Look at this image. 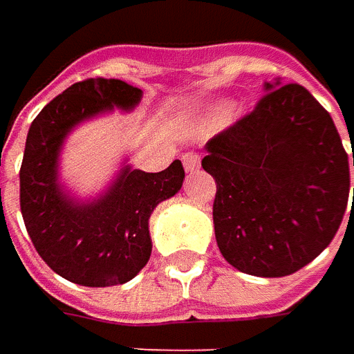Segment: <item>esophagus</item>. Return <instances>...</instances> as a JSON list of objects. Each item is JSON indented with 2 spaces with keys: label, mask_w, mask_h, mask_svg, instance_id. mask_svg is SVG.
<instances>
[{
  "label": "esophagus",
  "mask_w": 354,
  "mask_h": 354,
  "mask_svg": "<svg viewBox=\"0 0 354 354\" xmlns=\"http://www.w3.org/2000/svg\"><path fill=\"white\" fill-rule=\"evenodd\" d=\"M183 165L185 169L187 171H197L198 167H201V156L198 153H195V151H187L183 156Z\"/></svg>",
  "instance_id": "1"
}]
</instances>
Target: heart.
<instances>
[{"label":"heart","instance_id":"b5f03b06","mask_svg":"<svg viewBox=\"0 0 354 354\" xmlns=\"http://www.w3.org/2000/svg\"><path fill=\"white\" fill-rule=\"evenodd\" d=\"M226 118H228V110H226V108H218V110H216V112L212 114L211 122L214 124V126H221V124L225 122Z\"/></svg>","mask_w":354,"mask_h":354}]
</instances>
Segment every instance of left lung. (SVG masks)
I'll return each mask as SVG.
<instances>
[{"mask_svg":"<svg viewBox=\"0 0 354 354\" xmlns=\"http://www.w3.org/2000/svg\"><path fill=\"white\" fill-rule=\"evenodd\" d=\"M205 149L201 165L216 183L214 236L228 264L281 278L329 246L347 211L348 156L309 90L266 82L250 114Z\"/></svg>","mask_w":354,"mask_h":354,"instance_id":"1","label":"left lung"}]
</instances>
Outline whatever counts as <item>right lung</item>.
<instances>
[{"instance_id":"1","label":"right lung","mask_w":354,"mask_h":354,"mask_svg":"<svg viewBox=\"0 0 354 354\" xmlns=\"http://www.w3.org/2000/svg\"><path fill=\"white\" fill-rule=\"evenodd\" d=\"M142 90L118 78H86L66 88L35 118L19 171V205L35 250L68 281L88 288L126 283L151 256L149 216L183 185L175 159L167 169L124 167L102 197L76 203L59 185V153L80 122L112 110H131Z\"/></svg>"}]
</instances>
